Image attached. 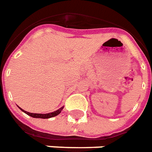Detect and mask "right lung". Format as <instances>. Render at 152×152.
<instances>
[{
	"label": "right lung",
	"instance_id": "right-lung-1",
	"mask_svg": "<svg viewBox=\"0 0 152 152\" xmlns=\"http://www.w3.org/2000/svg\"><path fill=\"white\" fill-rule=\"evenodd\" d=\"M63 108H64V107H62L61 108H59V110H56V111H53V112H51V113H48V114H34V113L27 112V111H26V110H23L21 107H19V109H20L22 111H23L24 113H26V115H28L29 116H30V117L37 118H49L55 117V116L58 115L59 114H60V112H61V110H63Z\"/></svg>",
	"mask_w": 152,
	"mask_h": 152
}]
</instances>
